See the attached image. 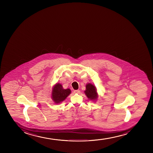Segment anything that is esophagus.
Returning a JSON list of instances; mask_svg holds the SVG:
<instances>
[{
  "label": "esophagus",
  "instance_id": "esophagus-1",
  "mask_svg": "<svg viewBox=\"0 0 153 153\" xmlns=\"http://www.w3.org/2000/svg\"><path fill=\"white\" fill-rule=\"evenodd\" d=\"M74 93H76V94H79L80 93V91L79 90H76L74 91Z\"/></svg>",
  "mask_w": 153,
  "mask_h": 153
}]
</instances>
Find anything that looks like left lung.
<instances>
[{"mask_svg": "<svg viewBox=\"0 0 153 153\" xmlns=\"http://www.w3.org/2000/svg\"><path fill=\"white\" fill-rule=\"evenodd\" d=\"M84 93L88 100H92L93 102H96L99 97L96 86L91 83H88L86 85Z\"/></svg>", "mask_w": 153, "mask_h": 153, "instance_id": "8db88e82", "label": "left lung"}]
</instances>
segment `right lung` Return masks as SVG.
Masks as SVG:
<instances>
[{
    "label": "right lung",
    "instance_id": "right-lung-1",
    "mask_svg": "<svg viewBox=\"0 0 153 153\" xmlns=\"http://www.w3.org/2000/svg\"><path fill=\"white\" fill-rule=\"evenodd\" d=\"M71 92L69 88L64 89L60 83H56L51 88V97L56 104H60L63 102Z\"/></svg>",
    "mask_w": 153,
    "mask_h": 153
}]
</instances>
